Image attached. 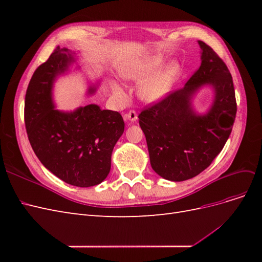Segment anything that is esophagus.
Instances as JSON below:
<instances>
[{
	"label": "esophagus",
	"instance_id": "esophagus-1",
	"mask_svg": "<svg viewBox=\"0 0 262 262\" xmlns=\"http://www.w3.org/2000/svg\"><path fill=\"white\" fill-rule=\"evenodd\" d=\"M123 119L124 121H130L131 123H133L138 120V115L134 110H131V112H129L128 114L123 115Z\"/></svg>",
	"mask_w": 262,
	"mask_h": 262
}]
</instances>
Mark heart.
Instances as JSON below:
<instances>
[{
    "label": "heart",
    "mask_w": 262,
    "mask_h": 262,
    "mask_svg": "<svg viewBox=\"0 0 262 262\" xmlns=\"http://www.w3.org/2000/svg\"><path fill=\"white\" fill-rule=\"evenodd\" d=\"M164 55H152L126 63L120 70V76L125 81L139 83L138 97L148 105H155L164 100L171 92L181 72L178 60H170L163 67ZM113 94L118 98L124 97L123 87L112 82Z\"/></svg>",
    "instance_id": "heart-1"
}]
</instances>
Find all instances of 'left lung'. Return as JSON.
Wrapping results in <instances>:
<instances>
[{
	"instance_id": "8db88e82",
	"label": "left lung",
	"mask_w": 262,
	"mask_h": 262,
	"mask_svg": "<svg viewBox=\"0 0 262 262\" xmlns=\"http://www.w3.org/2000/svg\"><path fill=\"white\" fill-rule=\"evenodd\" d=\"M201 64L184 89L169 94L139 116L153 170L170 181H184L209 167L224 147L236 117L231 73L211 47L201 40ZM204 86L213 98L204 113L193 99Z\"/></svg>"
}]
</instances>
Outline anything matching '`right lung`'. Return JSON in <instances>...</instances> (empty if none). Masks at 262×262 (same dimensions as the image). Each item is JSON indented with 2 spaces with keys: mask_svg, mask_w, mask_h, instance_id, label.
I'll return each instance as SVG.
<instances>
[{
  "mask_svg": "<svg viewBox=\"0 0 262 262\" xmlns=\"http://www.w3.org/2000/svg\"><path fill=\"white\" fill-rule=\"evenodd\" d=\"M77 54L58 48L31 77L25 97V124L30 145L45 167L69 185L92 187L104 181L113 149L124 131L121 115L91 104L71 112L55 108L54 83L70 71H81ZM100 81L87 78V95Z\"/></svg>",
  "mask_w": 262,
  "mask_h": 262,
  "instance_id": "right-lung-1",
  "label": "right lung"
}]
</instances>
